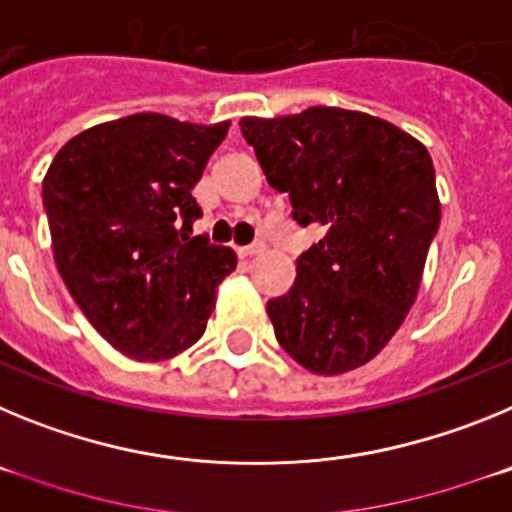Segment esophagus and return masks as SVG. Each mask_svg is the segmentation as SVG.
I'll return each mask as SVG.
<instances>
[{
    "mask_svg": "<svg viewBox=\"0 0 512 512\" xmlns=\"http://www.w3.org/2000/svg\"><path fill=\"white\" fill-rule=\"evenodd\" d=\"M264 241H256V243H251V246H243V248H238V253H241L243 259H251V256H259L261 251H264Z\"/></svg>",
    "mask_w": 512,
    "mask_h": 512,
    "instance_id": "esophagus-1",
    "label": "esophagus"
}]
</instances>
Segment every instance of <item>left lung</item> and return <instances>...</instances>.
<instances>
[{
  "label": "left lung",
  "mask_w": 512,
  "mask_h": 512,
  "mask_svg": "<svg viewBox=\"0 0 512 512\" xmlns=\"http://www.w3.org/2000/svg\"><path fill=\"white\" fill-rule=\"evenodd\" d=\"M241 133L297 225L325 230L266 305L279 346L312 374L359 369L418 297L441 223L431 156L392 122L341 107L243 117Z\"/></svg>",
  "instance_id": "obj_1"
}]
</instances>
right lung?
<instances>
[{
  "mask_svg": "<svg viewBox=\"0 0 512 512\" xmlns=\"http://www.w3.org/2000/svg\"><path fill=\"white\" fill-rule=\"evenodd\" d=\"M230 122L158 112L102 122L71 138L43 179L53 259L99 336L138 361L197 343L235 253L194 235L192 197Z\"/></svg>",
  "mask_w": 512,
  "mask_h": 512,
  "instance_id": "obj_1",
  "label": "right lung"
}]
</instances>
